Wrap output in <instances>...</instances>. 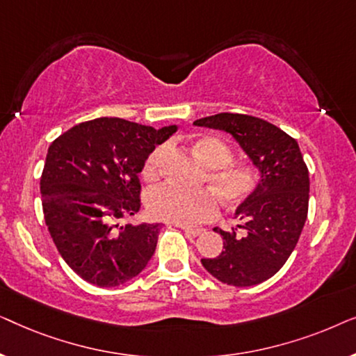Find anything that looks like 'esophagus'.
I'll return each instance as SVG.
<instances>
[{
    "label": "esophagus",
    "instance_id": "obj_1",
    "mask_svg": "<svg viewBox=\"0 0 356 356\" xmlns=\"http://www.w3.org/2000/svg\"><path fill=\"white\" fill-rule=\"evenodd\" d=\"M183 232H184V235H186V236L194 238V236L201 235V233H202L204 230H202V228H188V227H184Z\"/></svg>",
    "mask_w": 356,
    "mask_h": 356
}]
</instances>
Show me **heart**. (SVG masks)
Masks as SVG:
<instances>
[{"mask_svg": "<svg viewBox=\"0 0 356 356\" xmlns=\"http://www.w3.org/2000/svg\"><path fill=\"white\" fill-rule=\"evenodd\" d=\"M167 147L157 145L144 160L143 177L155 181L162 177V163ZM193 152L199 159L206 175L202 181L209 188L181 189L173 184H162L147 194L149 216L155 220L177 223L181 227H196L212 220L220 212L222 199L227 206L236 207L246 202L257 191L261 175L252 163L233 162V150L225 140L216 136H201L193 143Z\"/></svg>", "mask_w": 356, "mask_h": 356, "instance_id": "1", "label": "heart"}]
</instances>
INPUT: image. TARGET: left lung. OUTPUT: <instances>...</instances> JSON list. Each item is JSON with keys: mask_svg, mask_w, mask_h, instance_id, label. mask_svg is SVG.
Returning a JSON list of instances; mask_svg holds the SVG:
<instances>
[{"mask_svg": "<svg viewBox=\"0 0 356 356\" xmlns=\"http://www.w3.org/2000/svg\"><path fill=\"white\" fill-rule=\"evenodd\" d=\"M235 138L259 168L257 191L236 209L246 235L213 228L223 238L217 257L201 259L209 274L233 286H251L275 275L300 240L309 202V173L298 143L269 121L218 113L194 121Z\"/></svg>", "mask_w": 356, "mask_h": 356, "instance_id": "1", "label": "left lung"}]
</instances>
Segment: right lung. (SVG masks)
Returning <instances> with one entry per match:
<instances>
[{"label": "right lung", "mask_w": 356, "mask_h": 356, "mask_svg": "<svg viewBox=\"0 0 356 356\" xmlns=\"http://www.w3.org/2000/svg\"><path fill=\"white\" fill-rule=\"evenodd\" d=\"M175 131L97 118L72 126L48 147L43 217L58 252L81 279L118 286L147 266L160 223L120 227L118 220L139 212L144 160Z\"/></svg>", "instance_id": "obj_1"}]
</instances>
